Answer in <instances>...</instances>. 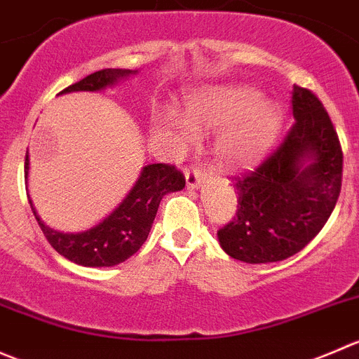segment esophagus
Returning a JSON list of instances; mask_svg holds the SVG:
<instances>
[{"label": "esophagus", "mask_w": 359, "mask_h": 359, "mask_svg": "<svg viewBox=\"0 0 359 359\" xmlns=\"http://www.w3.org/2000/svg\"><path fill=\"white\" fill-rule=\"evenodd\" d=\"M184 178H187L188 188H197L201 187L204 172H202V169L197 168V165H191V168H188L187 171H184Z\"/></svg>", "instance_id": "esophagus-1"}]
</instances>
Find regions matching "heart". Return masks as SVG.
Masks as SVG:
<instances>
[{
    "mask_svg": "<svg viewBox=\"0 0 359 359\" xmlns=\"http://www.w3.org/2000/svg\"><path fill=\"white\" fill-rule=\"evenodd\" d=\"M281 129V108L262 101L250 87H202L187 95L183 115L168 108L158 116V130L176 147L191 143L195 133L219 130L216 157L230 169L257 164L274 147Z\"/></svg>",
    "mask_w": 359,
    "mask_h": 359,
    "instance_id": "obj_1",
    "label": "heart"
}]
</instances>
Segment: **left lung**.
I'll return each instance as SVG.
<instances>
[{
  "label": "left lung",
  "mask_w": 359,
  "mask_h": 359,
  "mask_svg": "<svg viewBox=\"0 0 359 359\" xmlns=\"http://www.w3.org/2000/svg\"><path fill=\"white\" fill-rule=\"evenodd\" d=\"M295 123L255 171L233 176L237 212L218 230L226 255L246 264L281 262L325 226L342 187V148L328 111L309 88L293 87Z\"/></svg>",
  "instance_id": "8db88e82"
}]
</instances>
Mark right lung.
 <instances>
[{
    "mask_svg": "<svg viewBox=\"0 0 359 359\" xmlns=\"http://www.w3.org/2000/svg\"><path fill=\"white\" fill-rule=\"evenodd\" d=\"M136 69H108L95 71L88 74L83 80L69 85L59 94L67 92L87 90L95 92L101 88L109 87L123 78L136 74ZM24 175H29V155L26 154V165ZM184 188V176L175 165L169 164H150L144 165L136 184L130 188L127 197L118 204V208L106 216L99 225L78 233H64L50 229L41 222L34 209L33 201L29 198L31 209L36 218L38 225L43 230L45 237L50 246L62 255L67 260L74 262L83 267H113L127 258L133 257L137 250L144 244L151 225H154L155 215H157L158 204L162 197L171 191H178Z\"/></svg>",
    "mask_w": 359,
    "mask_h": 359,
    "instance_id": "1",
    "label": "right lung"
}]
</instances>
